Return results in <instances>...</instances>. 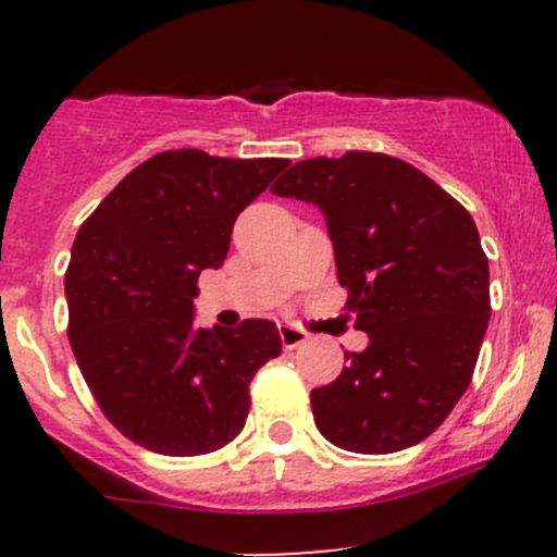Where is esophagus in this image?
Instances as JSON below:
<instances>
[{"instance_id": "esophagus-1", "label": "esophagus", "mask_w": 557, "mask_h": 557, "mask_svg": "<svg viewBox=\"0 0 557 557\" xmlns=\"http://www.w3.org/2000/svg\"><path fill=\"white\" fill-rule=\"evenodd\" d=\"M280 341H283L287 350H293V348H298V345L306 343V332L293 327V324H280Z\"/></svg>"}]
</instances>
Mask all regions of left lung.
<instances>
[{"label": "left lung", "mask_w": 557, "mask_h": 557, "mask_svg": "<svg viewBox=\"0 0 557 557\" xmlns=\"http://www.w3.org/2000/svg\"><path fill=\"white\" fill-rule=\"evenodd\" d=\"M274 196L327 222L361 354L311 389L317 430L350 453L421 443L469 387L490 322V264L471 214L403 159L348 151L296 162Z\"/></svg>", "instance_id": "8db88e82"}]
</instances>
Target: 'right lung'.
Returning <instances> with one entry per match:
<instances>
[{"mask_svg":"<svg viewBox=\"0 0 557 557\" xmlns=\"http://www.w3.org/2000/svg\"><path fill=\"white\" fill-rule=\"evenodd\" d=\"M287 159L162 151L83 222L65 274L70 345L104 417L146 450L203 456L238 437L248 385L283 341L270 319L196 327L198 274Z\"/></svg>","mask_w":557,"mask_h":557,"instance_id":"right-lung-1","label":"right lung"}]
</instances>
